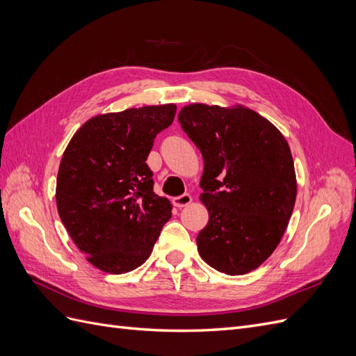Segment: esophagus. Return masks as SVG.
<instances>
[{
  "instance_id": "esophagus-1",
  "label": "esophagus",
  "mask_w": 356,
  "mask_h": 356,
  "mask_svg": "<svg viewBox=\"0 0 356 356\" xmlns=\"http://www.w3.org/2000/svg\"><path fill=\"white\" fill-rule=\"evenodd\" d=\"M172 202H174L177 208H184V207H187L188 203H191V196L188 195V193H184V195L174 197V200H172Z\"/></svg>"
}]
</instances>
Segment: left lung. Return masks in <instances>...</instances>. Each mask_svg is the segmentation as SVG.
<instances>
[{
	"mask_svg": "<svg viewBox=\"0 0 356 356\" xmlns=\"http://www.w3.org/2000/svg\"><path fill=\"white\" fill-rule=\"evenodd\" d=\"M178 120L200 149L209 220L197 234L203 261L225 275L261 266L281 242L297 196L294 161L284 135L242 105L191 104Z\"/></svg>",
	"mask_w": 356,
	"mask_h": 356,
	"instance_id": "1",
	"label": "left lung"
}]
</instances>
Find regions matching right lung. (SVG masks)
I'll return each mask as SVG.
<instances>
[{
	"instance_id": "1",
	"label": "right lung",
	"mask_w": 356,
	"mask_h": 356,
	"mask_svg": "<svg viewBox=\"0 0 356 356\" xmlns=\"http://www.w3.org/2000/svg\"><path fill=\"white\" fill-rule=\"evenodd\" d=\"M174 104L92 117L70 141L56 181L59 217L99 270L120 275L145 263L172 215L145 163L154 138L172 124Z\"/></svg>"
}]
</instances>
